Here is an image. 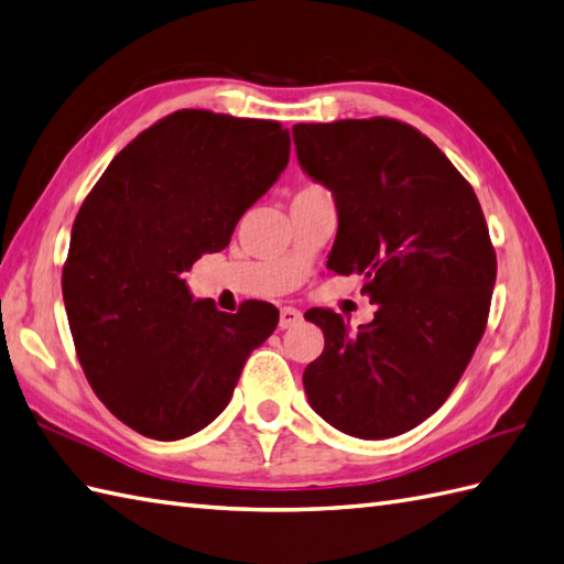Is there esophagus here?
Listing matches in <instances>:
<instances>
[{
    "label": "esophagus",
    "mask_w": 564,
    "mask_h": 564,
    "mask_svg": "<svg viewBox=\"0 0 564 564\" xmlns=\"http://www.w3.org/2000/svg\"><path fill=\"white\" fill-rule=\"evenodd\" d=\"M296 323H302V311L294 308V306H284L280 311V328L286 330V328H294Z\"/></svg>",
    "instance_id": "34e87169"
}]
</instances>
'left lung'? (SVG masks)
<instances>
[{"label":"left lung","instance_id":"left-lung-1","mask_svg":"<svg viewBox=\"0 0 564 564\" xmlns=\"http://www.w3.org/2000/svg\"><path fill=\"white\" fill-rule=\"evenodd\" d=\"M296 159L335 197L328 268L361 274L373 321L349 330L306 311L323 355L304 371L308 403L349 436L388 440L444 405L490 314L497 258L470 183L430 137L391 118L302 122Z\"/></svg>","mask_w":564,"mask_h":564}]
</instances>
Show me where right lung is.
<instances>
[{
	"instance_id": "obj_1",
	"label": "right lung",
	"mask_w": 564,
	"mask_h": 564,
	"mask_svg": "<svg viewBox=\"0 0 564 564\" xmlns=\"http://www.w3.org/2000/svg\"><path fill=\"white\" fill-rule=\"evenodd\" d=\"M274 120L176 110L137 134L86 195L62 268L69 330L94 393L149 440L176 442L229 405L280 311L193 299L185 272L227 248L290 161Z\"/></svg>"
}]
</instances>
